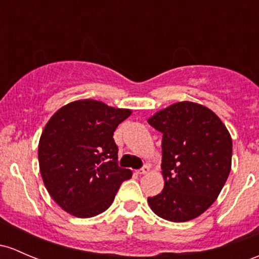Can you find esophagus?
Returning a JSON list of instances; mask_svg holds the SVG:
<instances>
[{
    "mask_svg": "<svg viewBox=\"0 0 259 259\" xmlns=\"http://www.w3.org/2000/svg\"><path fill=\"white\" fill-rule=\"evenodd\" d=\"M149 171H150V167H149L148 165H144L143 167L140 168V170H138V175H146V174L149 172Z\"/></svg>",
    "mask_w": 259,
    "mask_h": 259,
    "instance_id": "1",
    "label": "esophagus"
}]
</instances>
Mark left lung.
I'll list each match as a JSON object with an SVG mask.
<instances>
[{"instance_id":"8db88e82","label":"left lung","mask_w":259,"mask_h":259,"mask_svg":"<svg viewBox=\"0 0 259 259\" xmlns=\"http://www.w3.org/2000/svg\"><path fill=\"white\" fill-rule=\"evenodd\" d=\"M148 121L162 134L165 180L164 190L148 197L149 205L167 221L196 219L214 202L230 175V133L213 111L191 102L170 105Z\"/></svg>"}]
</instances>
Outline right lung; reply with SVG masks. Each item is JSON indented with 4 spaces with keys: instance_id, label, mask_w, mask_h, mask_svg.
I'll use <instances>...</instances> for the list:
<instances>
[{
    "instance_id": "add662e5",
    "label": "right lung",
    "mask_w": 259,
    "mask_h": 259,
    "mask_svg": "<svg viewBox=\"0 0 259 259\" xmlns=\"http://www.w3.org/2000/svg\"><path fill=\"white\" fill-rule=\"evenodd\" d=\"M132 111L92 99L69 103L46 125L38 145L43 182L54 201L73 216L102 213L132 171L118 165L114 132Z\"/></svg>"
}]
</instances>
